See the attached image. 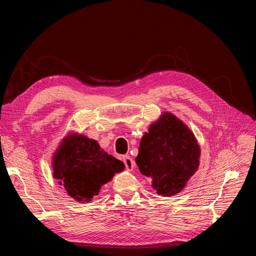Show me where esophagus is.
Returning a JSON list of instances; mask_svg holds the SVG:
<instances>
[{
  "label": "esophagus",
  "instance_id": "1",
  "mask_svg": "<svg viewBox=\"0 0 256 256\" xmlns=\"http://www.w3.org/2000/svg\"><path fill=\"white\" fill-rule=\"evenodd\" d=\"M122 161H124V164H125V166L128 171H132V170L134 168V161L129 156H124Z\"/></svg>",
  "mask_w": 256,
  "mask_h": 256
}]
</instances>
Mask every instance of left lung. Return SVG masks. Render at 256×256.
Wrapping results in <instances>:
<instances>
[{"mask_svg": "<svg viewBox=\"0 0 256 256\" xmlns=\"http://www.w3.org/2000/svg\"><path fill=\"white\" fill-rule=\"evenodd\" d=\"M200 148L184 122L164 112L141 138L136 158L140 172L162 196L180 193L200 166Z\"/></svg>", "mask_w": 256, "mask_h": 256, "instance_id": "left-lung-1", "label": "left lung"}]
</instances>
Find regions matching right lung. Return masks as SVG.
<instances>
[{"label": "right lung", "mask_w": 256, "mask_h": 256, "mask_svg": "<svg viewBox=\"0 0 256 256\" xmlns=\"http://www.w3.org/2000/svg\"><path fill=\"white\" fill-rule=\"evenodd\" d=\"M53 177L76 202L90 203L102 186L125 164L100 148L97 141L79 134H69L52 158Z\"/></svg>", "instance_id": "obj_1"}]
</instances>
